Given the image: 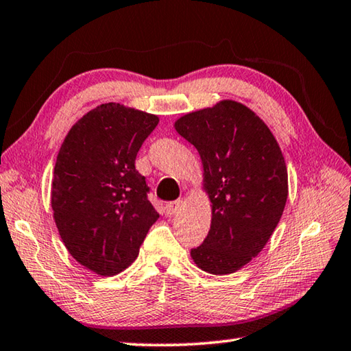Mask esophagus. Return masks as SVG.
<instances>
[{"label":"esophagus","mask_w":351,"mask_h":351,"mask_svg":"<svg viewBox=\"0 0 351 351\" xmlns=\"http://www.w3.org/2000/svg\"><path fill=\"white\" fill-rule=\"evenodd\" d=\"M181 201L178 199V201H171V203H169L167 206H165V213H167V215L170 217V215H173V213H176L178 210H180V207H181Z\"/></svg>","instance_id":"1"}]
</instances>
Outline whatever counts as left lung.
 <instances>
[{
    "mask_svg": "<svg viewBox=\"0 0 351 351\" xmlns=\"http://www.w3.org/2000/svg\"><path fill=\"white\" fill-rule=\"evenodd\" d=\"M175 128L199 153L212 203L209 234L190 255L206 272L232 274L265 247L282 218L288 198L282 150L266 123L235 100L189 112Z\"/></svg>",
    "mask_w": 351,
    "mask_h": 351,
    "instance_id": "1",
    "label": "left lung"
}]
</instances>
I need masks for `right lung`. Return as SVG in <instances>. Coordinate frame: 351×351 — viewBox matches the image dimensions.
Instances as JSON below:
<instances>
[{"label": "right lung", "mask_w": 351, "mask_h": 351, "mask_svg": "<svg viewBox=\"0 0 351 351\" xmlns=\"http://www.w3.org/2000/svg\"><path fill=\"white\" fill-rule=\"evenodd\" d=\"M158 116L102 104L77 121L58 152L52 180L54 219L69 254L99 276L133 263L159 213L148 201L136 154Z\"/></svg>", "instance_id": "right-lung-1"}]
</instances>
